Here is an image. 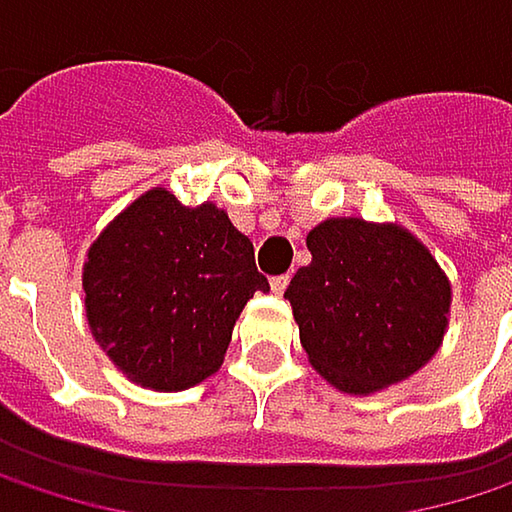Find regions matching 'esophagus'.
Masks as SVG:
<instances>
[{
	"instance_id": "esophagus-1",
	"label": "esophagus",
	"mask_w": 512,
	"mask_h": 512,
	"mask_svg": "<svg viewBox=\"0 0 512 512\" xmlns=\"http://www.w3.org/2000/svg\"><path fill=\"white\" fill-rule=\"evenodd\" d=\"M287 284H290V275H275V278L269 281V287H272V293H278V296H281V293L287 290Z\"/></svg>"
}]
</instances>
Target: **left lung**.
Instances as JSON below:
<instances>
[{"label": "left lung", "mask_w": 512, "mask_h": 512, "mask_svg": "<svg viewBox=\"0 0 512 512\" xmlns=\"http://www.w3.org/2000/svg\"><path fill=\"white\" fill-rule=\"evenodd\" d=\"M284 299L311 367L338 391L367 397L409 379L439 353L451 281L430 249L397 222L323 219L305 240Z\"/></svg>", "instance_id": "left-lung-1"}]
</instances>
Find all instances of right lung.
<instances>
[{"mask_svg":"<svg viewBox=\"0 0 512 512\" xmlns=\"http://www.w3.org/2000/svg\"><path fill=\"white\" fill-rule=\"evenodd\" d=\"M82 290L109 361L142 388L183 391L222 367L246 302L269 281L222 207H183L154 186L91 243Z\"/></svg>","mask_w":512,"mask_h":512,"instance_id":"obj_1","label":"right lung"}]
</instances>
